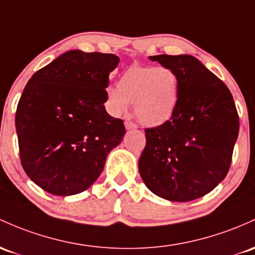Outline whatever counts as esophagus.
Here are the masks:
<instances>
[{
  "mask_svg": "<svg viewBox=\"0 0 255 255\" xmlns=\"http://www.w3.org/2000/svg\"><path fill=\"white\" fill-rule=\"evenodd\" d=\"M125 127H126V129H136V128H138V126L135 125V123H133V122H130V121H127L125 123Z\"/></svg>",
  "mask_w": 255,
  "mask_h": 255,
  "instance_id": "34e87169",
  "label": "esophagus"
}]
</instances>
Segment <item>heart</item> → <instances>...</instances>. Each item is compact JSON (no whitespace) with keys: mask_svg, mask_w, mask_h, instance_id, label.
<instances>
[{"mask_svg":"<svg viewBox=\"0 0 255 255\" xmlns=\"http://www.w3.org/2000/svg\"><path fill=\"white\" fill-rule=\"evenodd\" d=\"M179 102V78L166 66L132 65L119 78L117 87L106 92V104L115 116L125 114L134 103L136 119L147 127L163 125L173 116Z\"/></svg>","mask_w":255,"mask_h":255,"instance_id":"heart-1","label":"heart"}]
</instances>
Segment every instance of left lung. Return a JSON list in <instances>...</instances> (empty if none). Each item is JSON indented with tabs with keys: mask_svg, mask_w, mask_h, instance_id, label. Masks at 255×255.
I'll use <instances>...</instances> for the list:
<instances>
[{
	"mask_svg": "<svg viewBox=\"0 0 255 255\" xmlns=\"http://www.w3.org/2000/svg\"><path fill=\"white\" fill-rule=\"evenodd\" d=\"M179 78L178 108L169 121L145 129L139 173L147 189L173 202L211 192L228 174L240 122L222 80L189 54L153 55Z\"/></svg>",
	"mask_w": 255,
	"mask_h": 255,
	"instance_id": "obj_1",
	"label": "left lung"
}]
</instances>
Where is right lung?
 <instances>
[{
    "instance_id": "obj_1",
    "label": "right lung",
    "mask_w": 255,
    "mask_h": 255,
    "mask_svg": "<svg viewBox=\"0 0 255 255\" xmlns=\"http://www.w3.org/2000/svg\"><path fill=\"white\" fill-rule=\"evenodd\" d=\"M115 54L69 50L32 75L18 103L20 161L36 185L57 196L88 189L122 141L125 125L106 113Z\"/></svg>"
}]
</instances>
